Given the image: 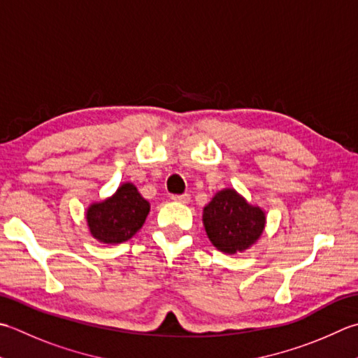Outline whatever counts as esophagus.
I'll use <instances>...</instances> for the list:
<instances>
[{
	"instance_id": "esophagus-1",
	"label": "esophagus",
	"mask_w": 358,
	"mask_h": 358,
	"mask_svg": "<svg viewBox=\"0 0 358 358\" xmlns=\"http://www.w3.org/2000/svg\"><path fill=\"white\" fill-rule=\"evenodd\" d=\"M172 200H173V201H178V203H183V205H186V203L191 201V195H189V194L172 195Z\"/></svg>"
}]
</instances>
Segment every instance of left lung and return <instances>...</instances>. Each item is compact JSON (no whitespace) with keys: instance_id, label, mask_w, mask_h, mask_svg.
Instances as JSON below:
<instances>
[{"instance_id":"1","label":"left lung","mask_w":358,"mask_h":358,"mask_svg":"<svg viewBox=\"0 0 358 358\" xmlns=\"http://www.w3.org/2000/svg\"><path fill=\"white\" fill-rule=\"evenodd\" d=\"M201 220L214 247L223 255L233 256L250 250L261 239L267 214L236 189L225 187L203 208Z\"/></svg>"}]
</instances>
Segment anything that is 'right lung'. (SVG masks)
<instances>
[{
    "mask_svg": "<svg viewBox=\"0 0 358 358\" xmlns=\"http://www.w3.org/2000/svg\"><path fill=\"white\" fill-rule=\"evenodd\" d=\"M150 213L136 186L125 181L105 200L93 201L87 208V227L93 239L105 245H117L131 239L143 228Z\"/></svg>",
    "mask_w": 358,
    "mask_h": 358,
    "instance_id": "1",
    "label": "right lung"
}]
</instances>
